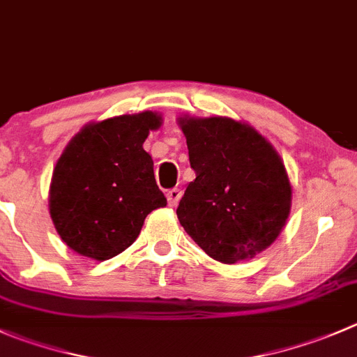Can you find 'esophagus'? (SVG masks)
<instances>
[{
    "mask_svg": "<svg viewBox=\"0 0 357 357\" xmlns=\"http://www.w3.org/2000/svg\"><path fill=\"white\" fill-rule=\"evenodd\" d=\"M181 190L179 188H172V190H169L167 192V202H169V206L171 207H176L178 206V202H179V199H181Z\"/></svg>",
    "mask_w": 357,
    "mask_h": 357,
    "instance_id": "34e87169",
    "label": "esophagus"
}]
</instances>
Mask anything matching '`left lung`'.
Listing matches in <instances>:
<instances>
[{"mask_svg": "<svg viewBox=\"0 0 357 357\" xmlns=\"http://www.w3.org/2000/svg\"><path fill=\"white\" fill-rule=\"evenodd\" d=\"M195 179L176 214L186 234L221 263L265 251L291 211V183L266 137L228 116H181Z\"/></svg>", "mask_w": 357, "mask_h": 357, "instance_id": "8db88e82", "label": "left lung"}]
</instances>
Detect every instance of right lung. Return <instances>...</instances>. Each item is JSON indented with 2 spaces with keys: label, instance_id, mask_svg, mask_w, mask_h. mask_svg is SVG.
Wrapping results in <instances>:
<instances>
[{
  "label": "right lung",
  "instance_id": "right-lung-1",
  "mask_svg": "<svg viewBox=\"0 0 357 357\" xmlns=\"http://www.w3.org/2000/svg\"><path fill=\"white\" fill-rule=\"evenodd\" d=\"M162 115L143 112L86 123L54 167L48 209L68 248L105 261L137 238L144 218L167 206L143 143Z\"/></svg>",
  "mask_w": 357,
  "mask_h": 357
}]
</instances>
